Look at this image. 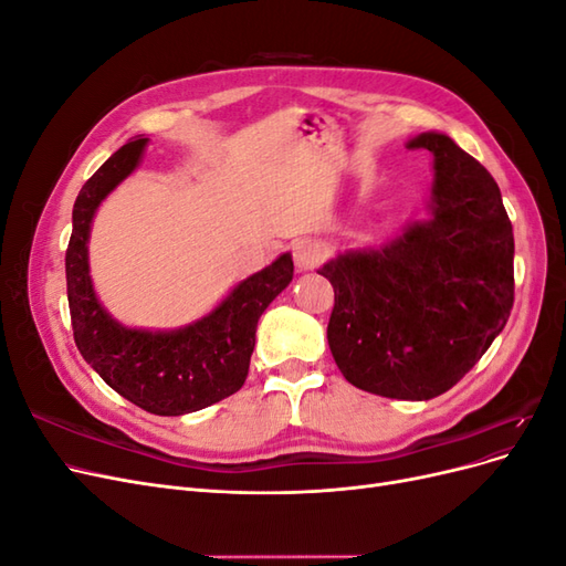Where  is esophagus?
<instances>
[{
    "mask_svg": "<svg viewBox=\"0 0 566 566\" xmlns=\"http://www.w3.org/2000/svg\"><path fill=\"white\" fill-rule=\"evenodd\" d=\"M293 260L300 271H312L323 260V248L312 238H302L293 243Z\"/></svg>",
    "mask_w": 566,
    "mask_h": 566,
    "instance_id": "obj_1",
    "label": "esophagus"
}]
</instances>
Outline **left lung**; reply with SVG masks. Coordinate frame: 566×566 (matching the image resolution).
<instances>
[{"label": "left lung", "mask_w": 566, "mask_h": 566, "mask_svg": "<svg viewBox=\"0 0 566 566\" xmlns=\"http://www.w3.org/2000/svg\"><path fill=\"white\" fill-rule=\"evenodd\" d=\"M408 148L434 156L432 217L318 273L335 290L328 345L342 375L378 397L427 401L460 382L505 328L515 235L499 184L447 134H420Z\"/></svg>", "instance_id": "left-lung-1"}]
</instances>
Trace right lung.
Wrapping results in <instances>:
<instances>
[{
  "label": "right lung",
  "mask_w": 566,
  "mask_h": 566,
  "mask_svg": "<svg viewBox=\"0 0 566 566\" xmlns=\"http://www.w3.org/2000/svg\"><path fill=\"white\" fill-rule=\"evenodd\" d=\"M148 139H134L87 179L73 208L65 250L67 306L80 354L119 397L153 416H184L231 397L243 387L254 349L256 321L293 281V256L281 254L238 285L217 310L188 328L148 333L123 328L98 304L87 262L94 212L139 165Z\"/></svg>",
  "instance_id": "obj_1"
}]
</instances>
